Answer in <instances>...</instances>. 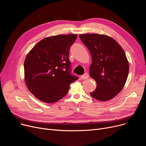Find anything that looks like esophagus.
<instances>
[{
    "mask_svg": "<svg viewBox=\"0 0 146 146\" xmlns=\"http://www.w3.org/2000/svg\"><path fill=\"white\" fill-rule=\"evenodd\" d=\"M88 78H89V74H88V73H86L84 74L83 75L81 76V79H83V80L86 79H88Z\"/></svg>",
    "mask_w": 146,
    "mask_h": 146,
    "instance_id": "1",
    "label": "esophagus"
}]
</instances>
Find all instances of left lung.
<instances>
[{
    "instance_id": "1",
    "label": "left lung",
    "mask_w": 146,
    "mask_h": 146,
    "mask_svg": "<svg viewBox=\"0 0 146 146\" xmlns=\"http://www.w3.org/2000/svg\"><path fill=\"white\" fill-rule=\"evenodd\" d=\"M79 37L90 52L89 74L97 84L90 95L100 101L110 100L123 89L127 79L129 63L125 53L110 36L86 34Z\"/></svg>"
}]
</instances>
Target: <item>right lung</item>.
<instances>
[{"mask_svg": "<svg viewBox=\"0 0 146 146\" xmlns=\"http://www.w3.org/2000/svg\"><path fill=\"white\" fill-rule=\"evenodd\" d=\"M78 35H58L38 42L24 61L26 85L41 101L51 104L67 94L70 85L78 79L70 73V46Z\"/></svg>", "mask_w": 146, "mask_h": 146, "instance_id": "1", "label": "right lung"}]
</instances>
